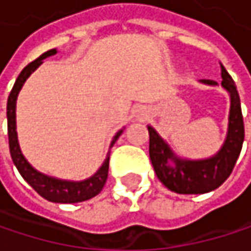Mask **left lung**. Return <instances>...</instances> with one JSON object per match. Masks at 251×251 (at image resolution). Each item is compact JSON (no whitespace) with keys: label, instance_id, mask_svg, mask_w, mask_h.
Wrapping results in <instances>:
<instances>
[{"label":"left lung","instance_id":"obj_1","mask_svg":"<svg viewBox=\"0 0 251 251\" xmlns=\"http://www.w3.org/2000/svg\"><path fill=\"white\" fill-rule=\"evenodd\" d=\"M202 82L209 85L217 84L212 79H202ZM221 84L231 96V109L226 144L215 157L201 161L176 158L167 144L148 126L150 158L154 172L160 181L172 192L180 195H199L215 190L229 177L237 163L244 141V122L235 82L224 67Z\"/></svg>","mask_w":251,"mask_h":251}]
</instances>
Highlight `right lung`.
<instances>
[{"mask_svg":"<svg viewBox=\"0 0 251 251\" xmlns=\"http://www.w3.org/2000/svg\"><path fill=\"white\" fill-rule=\"evenodd\" d=\"M56 53V49H50L48 52H45L43 55H40L37 59H34L33 62H30L25 70L20 73V75L17 76L16 84L8 96V101H7V125H8V144H10V154L13 158V163L16 164L19 173L25 178V181L46 201L50 202H56V203H75V202H82V201H88L94 196H97L101 189L106 184L107 175H109V158L110 155H107L106 161L103 163L101 169L93 176L88 180L84 181H65V180H58L53 177H48V176L42 175L39 172H36L23 157L20 147H19V141H17V132H16V100H17V94L22 90L25 81L28 78V75L42 64V61L48 56H52ZM122 133V130H119L113 141L112 145L116 142V139L119 138V135Z\"/></svg>","mask_w":251,"mask_h":251,"instance_id":"obj_1","label":"right lung"}]
</instances>
